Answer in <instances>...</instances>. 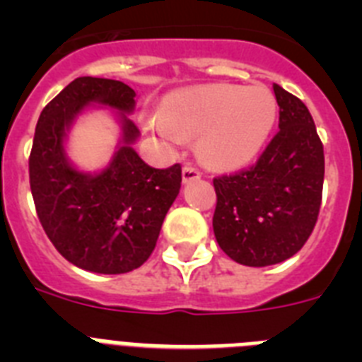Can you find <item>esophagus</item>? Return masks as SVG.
Wrapping results in <instances>:
<instances>
[{
	"mask_svg": "<svg viewBox=\"0 0 362 362\" xmlns=\"http://www.w3.org/2000/svg\"><path fill=\"white\" fill-rule=\"evenodd\" d=\"M199 177H201L199 168H196V166H192V165H185L183 166V181H185V183H190V181H194V179H199Z\"/></svg>",
	"mask_w": 362,
	"mask_h": 362,
	"instance_id": "1",
	"label": "esophagus"
}]
</instances>
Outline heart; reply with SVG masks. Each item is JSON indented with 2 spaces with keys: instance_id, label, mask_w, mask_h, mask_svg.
<instances>
[{
  "instance_id": "b5f03b06",
  "label": "heart",
  "mask_w": 362,
  "mask_h": 362,
  "mask_svg": "<svg viewBox=\"0 0 362 362\" xmlns=\"http://www.w3.org/2000/svg\"><path fill=\"white\" fill-rule=\"evenodd\" d=\"M277 117L264 85H212L174 95L148 127L166 139L199 137V156L214 168H238L255 158Z\"/></svg>"
}]
</instances>
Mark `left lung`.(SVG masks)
Returning a JSON list of instances; mask_svg holds the SVG:
<instances>
[{
    "label": "left lung",
    "mask_w": 362,
    "mask_h": 362,
    "mask_svg": "<svg viewBox=\"0 0 362 362\" xmlns=\"http://www.w3.org/2000/svg\"><path fill=\"white\" fill-rule=\"evenodd\" d=\"M279 130L255 165L214 177V233L245 267L283 263L305 246L317 223L325 152L306 105L274 85Z\"/></svg>",
    "instance_id": "obj_1"
}]
</instances>
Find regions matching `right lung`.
Returning <instances> with one entry per match:
<instances>
[{"instance_id":"add662e5","label":"right lung","mask_w":362,"mask_h":362,"mask_svg":"<svg viewBox=\"0 0 362 362\" xmlns=\"http://www.w3.org/2000/svg\"><path fill=\"white\" fill-rule=\"evenodd\" d=\"M136 92L124 83L78 78L41 112L28 158L30 190L45 233L76 267L127 274L156 248L163 219L181 188V165L152 168L132 143L137 127L124 115V146L101 175L76 171L64 158V132L79 111L101 103L134 110Z\"/></svg>"}]
</instances>
